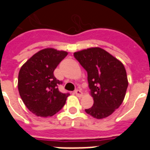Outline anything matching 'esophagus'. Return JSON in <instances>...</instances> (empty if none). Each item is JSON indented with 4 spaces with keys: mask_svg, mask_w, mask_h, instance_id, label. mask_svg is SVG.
Masks as SVG:
<instances>
[{
    "mask_svg": "<svg viewBox=\"0 0 150 150\" xmlns=\"http://www.w3.org/2000/svg\"><path fill=\"white\" fill-rule=\"evenodd\" d=\"M75 93L78 97H82V96H83V92H82L80 90H75Z\"/></svg>",
    "mask_w": 150,
    "mask_h": 150,
    "instance_id": "1",
    "label": "esophagus"
}]
</instances>
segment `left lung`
<instances>
[{"label": "left lung", "mask_w": 150, "mask_h": 150, "mask_svg": "<svg viewBox=\"0 0 150 150\" xmlns=\"http://www.w3.org/2000/svg\"><path fill=\"white\" fill-rule=\"evenodd\" d=\"M88 72V82L93 106L85 112L96 119L112 115L121 105L129 85L122 62L100 47H91L74 53Z\"/></svg>", "instance_id": "obj_1"}]
</instances>
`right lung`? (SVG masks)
Masks as SVG:
<instances>
[{"mask_svg": "<svg viewBox=\"0 0 150 150\" xmlns=\"http://www.w3.org/2000/svg\"><path fill=\"white\" fill-rule=\"evenodd\" d=\"M67 54L64 50L45 48L21 66L18 91L26 108L37 116H54L65 104L69 94L59 91L61 81L54 77V71Z\"/></svg>", "mask_w": 150, "mask_h": 150, "instance_id": "obj_1", "label": "right lung"}]
</instances>
